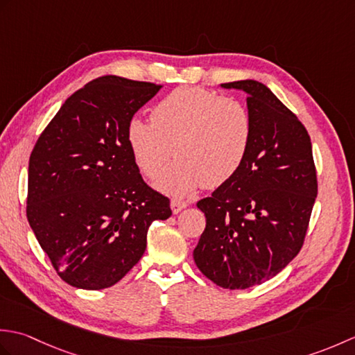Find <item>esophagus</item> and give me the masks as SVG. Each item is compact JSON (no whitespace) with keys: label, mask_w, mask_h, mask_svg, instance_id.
Here are the masks:
<instances>
[{"label":"esophagus","mask_w":355,"mask_h":355,"mask_svg":"<svg viewBox=\"0 0 355 355\" xmlns=\"http://www.w3.org/2000/svg\"><path fill=\"white\" fill-rule=\"evenodd\" d=\"M187 207V202L186 201H182V200H172L171 201V209H172V212L173 214H180L182 212L183 209H186Z\"/></svg>","instance_id":"1"}]
</instances>
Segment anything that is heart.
Wrapping results in <instances>:
<instances>
[{"label":"heart","instance_id":"heart-1","mask_svg":"<svg viewBox=\"0 0 355 355\" xmlns=\"http://www.w3.org/2000/svg\"><path fill=\"white\" fill-rule=\"evenodd\" d=\"M252 117L238 101L207 89H173L153 110V120L132 117L126 128L135 164L154 178L173 154L177 160L157 186L183 197L198 186L218 187L235 175L252 143Z\"/></svg>","mask_w":355,"mask_h":355}]
</instances>
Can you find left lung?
Returning a JSON list of instances; mask_svg holds the SVG:
<instances>
[{
  "label": "left lung",
  "mask_w": 355,
  "mask_h": 355,
  "mask_svg": "<svg viewBox=\"0 0 355 355\" xmlns=\"http://www.w3.org/2000/svg\"><path fill=\"white\" fill-rule=\"evenodd\" d=\"M221 87L247 94L252 143L235 175L197 202L206 229L193 261L214 284L245 290L276 276L302 248L318 177L305 126L268 87L253 79Z\"/></svg>",
  "instance_id": "obj_1"
}]
</instances>
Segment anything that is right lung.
Segmentation results:
<instances>
[{
  "label": "right lung",
  "mask_w": 355,
  "mask_h": 355,
  "mask_svg": "<svg viewBox=\"0 0 355 355\" xmlns=\"http://www.w3.org/2000/svg\"><path fill=\"white\" fill-rule=\"evenodd\" d=\"M160 85L102 76L71 94L28 162L27 220L67 284L103 290L146 250L148 229L172 215L143 182L126 128Z\"/></svg>",
  "instance_id": "obj_1"
}]
</instances>
